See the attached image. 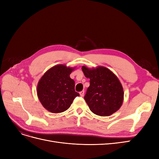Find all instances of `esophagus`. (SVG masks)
<instances>
[{
    "label": "esophagus",
    "mask_w": 159,
    "mask_h": 159,
    "mask_svg": "<svg viewBox=\"0 0 159 159\" xmlns=\"http://www.w3.org/2000/svg\"><path fill=\"white\" fill-rule=\"evenodd\" d=\"M84 93H85V91L84 90H82V91H80V95L81 96V97H83V96L84 95Z\"/></svg>",
    "instance_id": "34e87169"
}]
</instances>
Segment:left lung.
I'll list each match as a JSON object with an SVG mask.
<instances>
[{
    "instance_id": "obj_1",
    "label": "left lung",
    "mask_w": 159,
    "mask_h": 159,
    "mask_svg": "<svg viewBox=\"0 0 159 159\" xmlns=\"http://www.w3.org/2000/svg\"><path fill=\"white\" fill-rule=\"evenodd\" d=\"M86 78H89V87L84 99L90 110L99 116H109L121 107L123 89L117 77L105 67L89 69L82 66Z\"/></svg>"
}]
</instances>
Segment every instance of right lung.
<instances>
[{
	"mask_svg": "<svg viewBox=\"0 0 159 159\" xmlns=\"http://www.w3.org/2000/svg\"><path fill=\"white\" fill-rule=\"evenodd\" d=\"M74 70L65 65H57L48 70L40 80L38 97L48 111L54 113L64 112L80 95L75 91L74 80L70 77Z\"/></svg>",
	"mask_w": 159,
	"mask_h": 159,
	"instance_id": "add662e5",
	"label": "right lung"
}]
</instances>
